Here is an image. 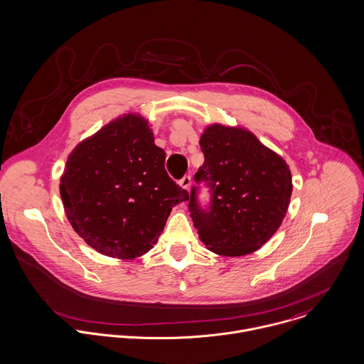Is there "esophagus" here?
Instances as JSON below:
<instances>
[{
	"label": "esophagus",
	"instance_id": "34e87169",
	"mask_svg": "<svg viewBox=\"0 0 364 364\" xmlns=\"http://www.w3.org/2000/svg\"><path fill=\"white\" fill-rule=\"evenodd\" d=\"M178 184H180L184 190H188L190 186H191V177H190V176H184V177L178 181Z\"/></svg>",
	"mask_w": 364,
	"mask_h": 364
}]
</instances>
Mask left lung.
<instances>
[{"mask_svg": "<svg viewBox=\"0 0 364 364\" xmlns=\"http://www.w3.org/2000/svg\"><path fill=\"white\" fill-rule=\"evenodd\" d=\"M204 164L194 176L188 210L200 239L220 256H245L280 228L290 204L291 171L277 153L249 131L211 125L200 139ZM204 182L210 204L198 194Z\"/></svg>", "mask_w": 364, "mask_h": 364, "instance_id": "left-lung-1", "label": "left lung"}]
</instances>
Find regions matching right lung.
Masks as SVG:
<instances>
[{
	"instance_id": "obj_1",
	"label": "right lung",
	"mask_w": 364,
	"mask_h": 364,
	"mask_svg": "<svg viewBox=\"0 0 364 364\" xmlns=\"http://www.w3.org/2000/svg\"><path fill=\"white\" fill-rule=\"evenodd\" d=\"M164 160L147 121L134 114L75 146L60 178V196L87 245L125 260L156 245L171 208L190 198L168 177Z\"/></svg>"
}]
</instances>
